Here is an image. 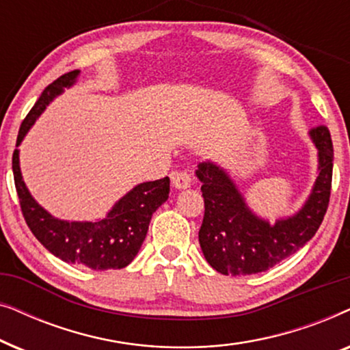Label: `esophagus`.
Wrapping results in <instances>:
<instances>
[{"label":"esophagus","mask_w":350,"mask_h":350,"mask_svg":"<svg viewBox=\"0 0 350 350\" xmlns=\"http://www.w3.org/2000/svg\"><path fill=\"white\" fill-rule=\"evenodd\" d=\"M170 178L172 185H174L176 189H186L191 186V175L186 174V172H174Z\"/></svg>","instance_id":"obj_1"}]
</instances>
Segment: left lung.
Wrapping results in <instances>:
<instances>
[{
  "label": "left lung",
  "instance_id": "1",
  "mask_svg": "<svg viewBox=\"0 0 350 350\" xmlns=\"http://www.w3.org/2000/svg\"><path fill=\"white\" fill-rule=\"evenodd\" d=\"M319 150V176L312 193L293 217L275 224L256 217L221 167L200 162L196 175L204 196V219L199 243L205 260L224 275H250L271 269L304 247L327 213L333 176V143L329 131L319 126L309 132Z\"/></svg>",
  "mask_w": 350,
  "mask_h": 350
}]
</instances>
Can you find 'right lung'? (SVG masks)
I'll return each mask as SVG.
<instances>
[{"instance_id": "add662e5", "label": "right lung", "mask_w": 350, "mask_h": 350, "mask_svg": "<svg viewBox=\"0 0 350 350\" xmlns=\"http://www.w3.org/2000/svg\"><path fill=\"white\" fill-rule=\"evenodd\" d=\"M78 75L79 70L62 75L42 90L18 129L16 146L21 145L47 105L64 92L65 88L76 83ZM12 172L22 215L33 236L62 261L83 265L94 271L122 269L131 265L145 241L152 213L169 199L170 193L169 176L146 181L119 199L103 219L65 221L52 217L31 198L21 174L18 150H14L12 154Z\"/></svg>"}]
</instances>
